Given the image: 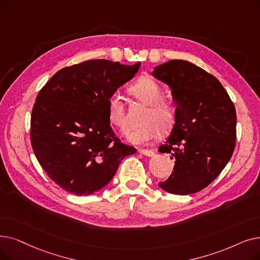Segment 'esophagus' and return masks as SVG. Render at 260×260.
I'll return each instance as SVG.
<instances>
[{
	"mask_svg": "<svg viewBox=\"0 0 260 260\" xmlns=\"http://www.w3.org/2000/svg\"><path fill=\"white\" fill-rule=\"evenodd\" d=\"M138 152L144 156H148V157H153L155 155V152L153 150H148V149H139Z\"/></svg>",
	"mask_w": 260,
	"mask_h": 260,
	"instance_id": "obj_1",
	"label": "esophagus"
}]
</instances>
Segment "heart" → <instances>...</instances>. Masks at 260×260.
Returning <instances> with one entry per match:
<instances>
[{
  "mask_svg": "<svg viewBox=\"0 0 260 260\" xmlns=\"http://www.w3.org/2000/svg\"><path fill=\"white\" fill-rule=\"evenodd\" d=\"M129 93L144 105H148L140 119L142 124L127 133L132 143H144L157 136L158 132H170L175 123V109L162 100V89L154 78L142 76L129 87ZM107 117L110 124L120 133L127 129L126 109L118 93H112L107 101Z\"/></svg>",
  "mask_w": 260,
  "mask_h": 260,
  "instance_id": "1",
  "label": "heart"
}]
</instances>
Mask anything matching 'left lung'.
<instances>
[{"mask_svg":"<svg viewBox=\"0 0 260 260\" xmlns=\"http://www.w3.org/2000/svg\"><path fill=\"white\" fill-rule=\"evenodd\" d=\"M153 75L171 87L177 104L171 135L158 149L175 166L158 185L172 194L196 193L216 179L234 153V103L218 78L189 61H167Z\"/></svg>","mask_w":260,"mask_h":260,"instance_id":"obj_1","label":"left lung"}]
</instances>
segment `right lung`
I'll list each match as a JSON object with an SVG mask.
<instances>
[{"label":"right lung","mask_w":260,"mask_h":260,"mask_svg":"<svg viewBox=\"0 0 260 260\" xmlns=\"http://www.w3.org/2000/svg\"><path fill=\"white\" fill-rule=\"evenodd\" d=\"M139 67L86 60L62 68L41 88L31 110V148L48 176L67 192H96L123 158L136 153L111 128L107 101Z\"/></svg>","instance_id":"right-lung-1"}]
</instances>
